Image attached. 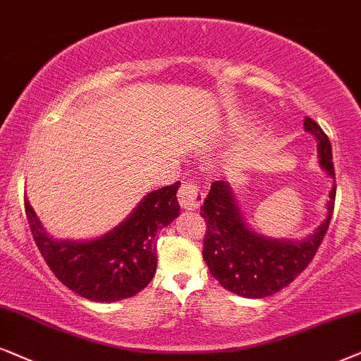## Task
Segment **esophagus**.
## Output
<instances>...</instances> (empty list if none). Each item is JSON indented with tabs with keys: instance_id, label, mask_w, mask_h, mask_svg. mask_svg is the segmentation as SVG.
Segmentation results:
<instances>
[{
	"instance_id": "1",
	"label": "esophagus",
	"mask_w": 361,
	"mask_h": 361,
	"mask_svg": "<svg viewBox=\"0 0 361 361\" xmlns=\"http://www.w3.org/2000/svg\"><path fill=\"white\" fill-rule=\"evenodd\" d=\"M204 193L201 191L198 185L191 183V181H183L178 190V201H180L181 208L188 211H196L203 203Z\"/></svg>"
}]
</instances>
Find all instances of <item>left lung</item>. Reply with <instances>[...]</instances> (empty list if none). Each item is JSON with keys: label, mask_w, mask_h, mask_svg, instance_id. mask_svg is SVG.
Listing matches in <instances>:
<instances>
[{"label": "left lung", "mask_w": 361, "mask_h": 361, "mask_svg": "<svg viewBox=\"0 0 361 361\" xmlns=\"http://www.w3.org/2000/svg\"><path fill=\"white\" fill-rule=\"evenodd\" d=\"M304 128L315 137L320 166L335 181L329 137L310 117H305ZM335 191L337 186L331 185L326 216L314 233L304 239H277L247 226L231 185L214 181L201 204L206 221L203 259L209 272L224 289L247 299H262L282 290L309 266L324 241L334 213Z\"/></svg>", "instance_id": "8db88e82"}]
</instances>
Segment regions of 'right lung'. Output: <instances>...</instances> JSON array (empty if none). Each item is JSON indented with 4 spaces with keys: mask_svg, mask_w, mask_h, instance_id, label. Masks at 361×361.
<instances>
[{
    "mask_svg": "<svg viewBox=\"0 0 361 361\" xmlns=\"http://www.w3.org/2000/svg\"><path fill=\"white\" fill-rule=\"evenodd\" d=\"M180 181L152 191L118 226L89 241L54 239L24 198L32 238L54 276L92 302H117L145 289L157 271V233L180 214Z\"/></svg>",
    "mask_w": 361,
    "mask_h": 361,
    "instance_id": "1",
    "label": "right lung"
}]
</instances>
